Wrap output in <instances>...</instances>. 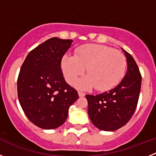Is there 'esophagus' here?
<instances>
[{
	"mask_svg": "<svg viewBox=\"0 0 156 156\" xmlns=\"http://www.w3.org/2000/svg\"><path fill=\"white\" fill-rule=\"evenodd\" d=\"M78 94H79L80 97H84L85 96V94L83 93V92H81V91L78 92Z\"/></svg>",
	"mask_w": 156,
	"mask_h": 156,
	"instance_id": "obj_1",
	"label": "esophagus"
}]
</instances>
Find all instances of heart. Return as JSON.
I'll return each mask as SVG.
<instances>
[{"mask_svg":"<svg viewBox=\"0 0 156 156\" xmlns=\"http://www.w3.org/2000/svg\"><path fill=\"white\" fill-rule=\"evenodd\" d=\"M61 65L69 84H74L87 68L88 76L78 83V86L83 89L95 87L97 90L106 91L122 80L126 71V59L123 54L112 47L89 44L76 48L74 56H63Z\"/></svg>","mask_w":156,"mask_h":156,"instance_id":"obj_1","label":"heart"}]
</instances>
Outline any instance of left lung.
Returning <instances> with one entry per match:
<instances>
[{
	"mask_svg": "<svg viewBox=\"0 0 156 156\" xmlns=\"http://www.w3.org/2000/svg\"><path fill=\"white\" fill-rule=\"evenodd\" d=\"M123 51L127 70L119 84L100 94L86 95L90 120L96 127L105 131H114L126 125L138 102L141 75L131 55L125 50Z\"/></svg>",
	"mask_w": 156,
	"mask_h": 156,
	"instance_id": "8db88e82",
	"label": "left lung"
}]
</instances>
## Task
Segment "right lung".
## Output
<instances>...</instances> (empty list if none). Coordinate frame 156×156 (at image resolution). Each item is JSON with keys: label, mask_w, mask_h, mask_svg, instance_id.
I'll use <instances>...</instances> for the list:
<instances>
[{"label": "right lung", "mask_w": 156, "mask_h": 156, "mask_svg": "<svg viewBox=\"0 0 156 156\" xmlns=\"http://www.w3.org/2000/svg\"><path fill=\"white\" fill-rule=\"evenodd\" d=\"M73 42L53 37L32 50L25 59L17 80L18 98L24 113L38 127L55 129L68 116L78 99L76 90L66 82L62 58Z\"/></svg>", "instance_id": "1"}]
</instances>
